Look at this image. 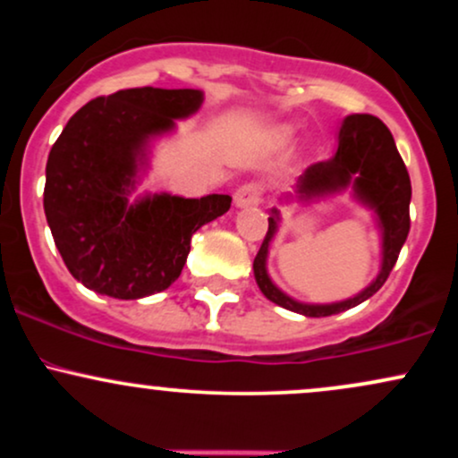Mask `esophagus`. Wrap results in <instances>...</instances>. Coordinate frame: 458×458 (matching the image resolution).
<instances>
[{
  "mask_svg": "<svg viewBox=\"0 0 458 458\" xmlns=\"http://www.w3.org/2000/svg\"><path fill=\"white\" fill-rule=\"evenodd\" d=\"M262 199V189L256 182H247V185L239 187L234 193V207L236 208H251L259 207Z\"/></svg>",
  "mask_w": 458,
  "mask_h": 458,
  "instance_id": "34e87169",
  "label": "esophagus"
}]
</instances>
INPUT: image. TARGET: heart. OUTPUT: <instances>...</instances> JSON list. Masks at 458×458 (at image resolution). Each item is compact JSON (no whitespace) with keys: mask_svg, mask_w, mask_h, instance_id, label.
Returning <instances> with one entry per match:
<instances>
[{"mask_svg":"<svg viewBox=\"0 0 458 458\" xmlns=\"http://www.w3.org/2000/svg\"><path fill=\"white\" fill-rule=\"evenodd\" d=\"M291 138H293V129L291 127H277L271 133L269 141L273 146H284V144H288V140H291Z\"/></svg>","mask_w":458,"mask_h":458,"instance_id":"b5f03b06","label":"heart"}]
</instances>
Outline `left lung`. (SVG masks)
Segmentation results:
<instances>
[{"instance_id":"obj_1","label":"left lung","mask_w":458,"mask_h":458,"mask_svg":"<svg viewBox=\"0 0 458 458\" xmlns=\"http://www.w3.org/2000/svg\"><path fill=\"white\" fill-rule=\"evenodd\" d=\"M351 191L361 207L375 213L381 233V267L377 277L357 295L334 303H303L277 288L267 271V259L273 236L280 228V211L271 208L269 230L254 259V277L269 301L303 314V317H331L344 310L360 306L386 284L396 265L401 247L409 234V202H411V181L407 167L398 155L390 129L377 115L351 114L338 131V150L327 161L310 165L299 176L295 193L284 196L286 202H317V199Z\"/></svg>"}]
</instances>
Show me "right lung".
I'll list each match as a JSON object with an SVG mask.
<instances>
[{"label":"right lung","mask_w":458,"mask_h":458,"mask_svg":"<svg viewBox=\"0 0 458 458\" xmlns=\"http://www.w3.org/2000/svg\"><path fill=\"white\" fill-rule=\"evenodd\" d=\"M202 90L131 88L83 105L47 159L45 215L71 276L94 293L141 299L185 267L191 236L233 198L146 193L131 199L152 141L202 107Z\"/></svg>","instance_id":"1"}]
</instances>
